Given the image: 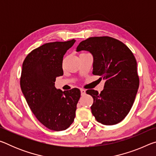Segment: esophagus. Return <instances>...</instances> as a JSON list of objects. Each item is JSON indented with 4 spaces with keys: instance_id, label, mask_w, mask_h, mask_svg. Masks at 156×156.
I'll return each instance as SVG.
<instances>
[{
    "instance_id": "obj_1",
    "label": "esophagus",
    "mask_w": 156,
    "mask_h": 156,
    "mask_svg": "<svg viewBox=\"0 0 156 156\" xmlns=\"http://www.w3.org/2000/svg\"><path fill=\"white\" fill-rule=\"evenodd\" d=\"M80 92H81L82 96H83V95L86 94V90H85V89H80Z\"/></svg>"
}]
</instances>
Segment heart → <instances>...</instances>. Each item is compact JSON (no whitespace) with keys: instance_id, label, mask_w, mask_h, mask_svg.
<instances>
[{"instance_id":"1","label":"heart","mask_w":156,"mask_h":156,"mask_svg":"<svg viewBox=\"0 0 156 156\" xmlns=\"http://www.w3.org/2000/svg\"><path fill=\"white\" fill-rule=\"evenodd\" d=\"M81 54H85V53H84V52H83V53H81Z\"/></svg>"}]
</instances>
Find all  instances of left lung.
Returning <instances> with one entry per match:
<instances>
[{
	"mask_svg": "<svg viewBox=\"0 0 156 156\" xmlns=\"http://www.w3.org/2000/svg\"><path fill=\"white\" fill-rule=\"evenodd\" d=\"M81 50L91 53L93 74L105 80L100 94L86 91L94 98L92 114L102 125H116L130 112L139 87L136 58L126 44L109 36L90 37L78 44L76 51Z\"/></svg>",
	"mask_w": 156,
	"mask_h": 156,
	"instance_id": "8db88e82",
	"label": "left lung"
}]
</instances>
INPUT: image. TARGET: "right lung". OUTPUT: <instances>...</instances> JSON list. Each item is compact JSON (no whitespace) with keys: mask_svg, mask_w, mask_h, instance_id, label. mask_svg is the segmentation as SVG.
<instances>
[{"mask_svg":"<svg viewBox=\"0 0 156 156\" xmlns=\"http://www.w3.org/2000/svg\"><path fill=\"white\" fill-rule=\"evenodd\" d=\"M74 39L53 42L31 51L24 60L21 72V90L31 112L41 123L53 131H63L74 120L80 91H62L55 81L63 75V56Z\"/></svg>","mask_w":156,"mask_h":156,"instance_id":"right-lung-1","label":"right lung"}]
</instances>
